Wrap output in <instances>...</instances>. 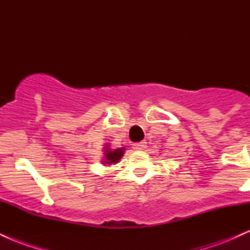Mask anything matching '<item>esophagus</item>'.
<instances>
[{"mask_svg":"<svg viewBox=\"0 0 250 250\" xmlns=\"http://www.w3.org/2000/svg\"><path fill=\"white\" fill-rule=\"evenodd\" d=\"M146 142H137V143H133V148L135 150H143L146 148Z\"/></svg>","mask_w":250,"mask_h":250,"instance_id":"34e87169","label":"esophagus"}]
</instances>
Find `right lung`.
I'll return each mask as SVG.
<instances>
[{"mask_svg":"<svg viewBox=\"0 0 250 250\" xmlns=\"http://www.w3.org/2000/svg\"><path fill=\"white\" fill-rule=\"evenodd\" d=\"M104 161L102 163H105V165H111V163H117L121 160V157L125 154V148H119L114 149V150H110V149L105 147L104 149Z\"/></svg>","mask_w":250,"mask_h":250,"instance_id":"add662e5","label":"right lung"}]
</instances>
